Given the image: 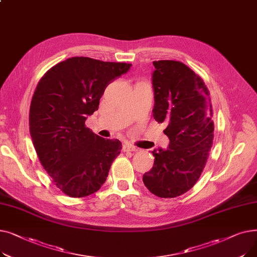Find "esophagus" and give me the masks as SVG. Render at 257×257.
<instances>
[{
    "mask_svg": "<svg viewBox=\"0 0 257 257\" xmlns=\"http://www.w3.org/2000/svg\"><path fill=\"white\" fill-rule=\"evenodd\" d=\"M123 150H124V152H134V151H138V148L134 147L131 144L126 143L123 145Z\"/></svg>",
    "mask_w": 257,
    "mask_h": 257,
    "instance_id": "obj_1",
    "label": "esophagus"
}]
</instances>
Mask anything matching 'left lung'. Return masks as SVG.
Returning a JSON list of instances; mask_svg holds the SVG:
<instances>
[{"label":"left lung","instance_id":"left-lung-1","mask_svg":"<svg viewBox=\"0 0 257 257\" xmlns=\"http://www.w3.org/2000/svg\"><path fill=\"white\" fill-rule=\"evenodd\" d=\"M153 117L168 124L167 150L152 151L154 165L143 181L160 198L178 197L198 181L204 169L213 139L209 92L202 80L184 63L154 61Z\"/></svg>","mask_w":257,"mask_h":257}]
</instances>
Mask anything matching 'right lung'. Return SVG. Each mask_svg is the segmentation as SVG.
<instances>
[{
    "label": "right lung",
    "mask_w": 257,
    "mask_h": 257,
    "mask_svg": "<svg viewBox=\"0 0 257 257\" xmlns=\"http://www.w3.org/2000/svg\"><path fill=\"white\" fill-rule=\"evenodd\" d=\"M131 66L72 57L51 67L38 82L29 113L31 139L40 164L65 195L97 192L120 153L118 140L103 139L84 124L107 85Z\"/></svg>",
    "instance_id": "add662e5"
}]
</instances>
